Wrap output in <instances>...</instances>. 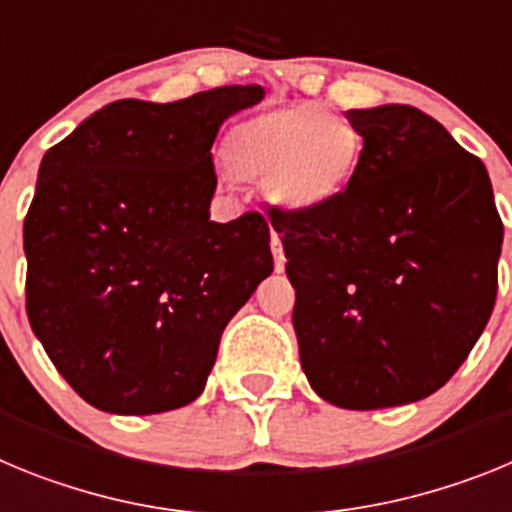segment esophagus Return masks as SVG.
Wrapping results in <instances>:
<instances>
[{
	"mask_svg": "<svg viewBox=\"0 0 512 512\" xmlns=\"http://www.w3.org/2000/svg\"><path fill=\"white\" fill-rule=\"evenodd\" d=\"M271 251H274V269L284 271L287 259H284V248H282V241H279L277 233H271Z\"/></svg>",
	"mask_w": 512,
	"mask_h": 512,
	"instance_id": "obj_1",
	"label": "esophagus"
}]
</instances>
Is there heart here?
<instances>
[{
  "instance_id": "obj_1",
  "label": "heart",
  "mask_w": 512,
  "mask_h": 512,
  "mask_svg": "<svg viewBox=\"0 0 512 512\" xmlns=\"http://www.w3.org/2000/svg\"><path fill=\"white\" fill-rule=\"evenodd\" d=\"M361 140L320 104H289L248 117L230 133L228 158L248 182H264L279 210L318 212L346 192Z\"/></svg>"
}]
</instances>
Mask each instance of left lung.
Returning a JSON list of instances; mask_svg holds the SVG:
<instances>
[{"mask_svg": "<svg viewBox=\"0 0 512 512\" xmlns=\"http://www.w3.org/2000/svg\"><path fill=\"white\" fill-rule=\"evenodd\" d=\"M364 148L318 212H274L300 364L346 410L441 390L492 315L503 220L485 164L410 104L348 110Z\"/></svg>", "mask_w": 512, "mask_h": 512, "instance_id": "left-lung-1", "label": "left lung"}]
</instances>
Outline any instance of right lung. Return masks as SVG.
<instances>
[{"mask_svg": "<svg viewBox=\"0 0 512 512\" xmlns=\"http://www.w3.org/2000/svg\"><path fill=\"white\" fill-rule=\"evenodd\" d=\"M259 84L117 99L45 153L27 210V318L89 405L153 415L202 395L225 325L274 271L259 212L210 220L212 143Z\"/></svg>", "mask_w": 512, "mask_h": 512, "instance_id": "add662e5", "label": "right lung"}]
</instances>
